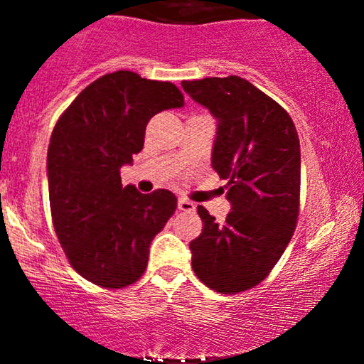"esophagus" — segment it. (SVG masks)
Masks as SVG:
<instances>
[{"instance_id": "esophagus-1", "label": "esophagus", "mask_w": 364, "mask_h": 364, "mask_svg": "<svg viewBox=\"0 0 364 364\" xmlns=\"http://www.w3.org/2000/svg\"><path fill=\"white\" fill-rule=\"evenodd\" d=\"M178 208H179V210H183V212H195L196 205L193 202H190L188 198H179L178 200Z\"/></svg>"}]
</instances>
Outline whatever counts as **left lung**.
I'll return each mask as SVG.
<instances>
[{"mask_svg":"<svg viewBox=\"0 0 364 364\" xmlns=\"http://www.w3.org/2000/svg\"><path fill=\"white\" fill-rule=\"evenodd\" d=\"M183 90L217 119L212 168L228 179L231 212L203 223L190 243L196 277L220 294L260 284L282 257L299 214L301 152L291 116L245 78L181 82Z\"/></svg>","mask_w":364,"mask_h":364,"instance_id":"left-lung-1","label":"left lung"}]
</instances>
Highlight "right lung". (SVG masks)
<instances>
[{
	"mask_svg": "<svg viewBox=\"0 0 364 364\" xmlns=\"http://www.w3.org/2000/svg\"><path fill=\"white\" fill-rule=\"evenodd\" d=\"M181 106L174 83L119 70L85 87L58 119L48 149L49 205L58 240L87 281L121 289L147 269L150 243L178 200L168 190L123 186L119 169L144 149L150 118Z\"/></svg>",
	"mask_w": 364,
	"mask_h": 364,
	"instance_id": "add662e5",
	"label": "right lung"
}]
</instances>
